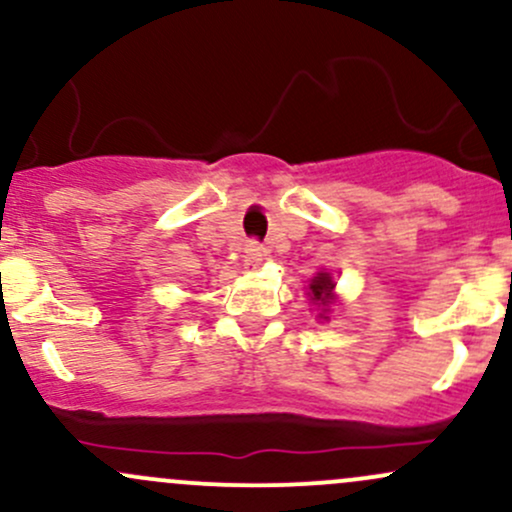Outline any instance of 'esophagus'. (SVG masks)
Segmentation results:
<instances>
[{
	"mask_svg": "<svg viewBox=\"0 0 512 512\" xmlns=\"http://www.w3.org/2000/svg\"><path fill=\"white\" fill-rule=\"evenodd\" d=\"M262 260H265V247H262L260 243H247L245 245V262H247V265L257 267Z\"/></svg>",
	"mask_w": 512,
	"mask_h": 512,
	"instance_id": "obj_1",
	"label": "esophagus"
}]
</instances>
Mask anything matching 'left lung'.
I'll list each match as a JSON object with an SVG mask.
<instances>
[{"mask_svg":"<svg viewBox=\"0 0 512 512\" xmlns=\"http://www.w3.org/2000/svg\"><path fill=\"white\" fill-rule=\"evenodd\" d=\"M333 286H335L333 279H330L325 272H320L311 282V286H308V289H311V301H318L323 303V306H328L330 299H333Z\"/></svg>","mask_w":512,"mask_h":512,"instance_id":"1","label":"left lung"}]
</instances>
